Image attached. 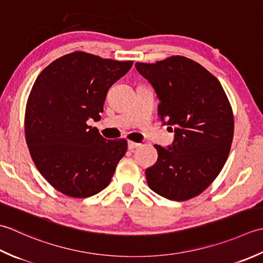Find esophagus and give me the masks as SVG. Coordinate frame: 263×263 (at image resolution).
<instances>
[{
	"instance_id": "esophagus-1",
	"label": "esophagus",
	"mask_w": 263,
	"mask_h": 263,
	"mask_svg": "<svg viewBox=\"0 0 263 263\" xmlns=\"http://www.w3.org/2000/svg\"><path fill=\"white\" fill-rule=\"evenodd\" d=\"M139 146V144L136 142H132V141H128V148L129 149H134Z\"/></svg>"
}]
</instances>
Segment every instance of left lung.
<instances>
[{
  "instance_id": "left-lung-1",
  "label": "left lung",
  "mask_w": 263,
  "mask_h": 263,
  "mask_svg": "<svg viewBox=\"0 0 263 263\" xmlns=\"http://www.w3.org/2000/svg\"><path fill=\"white\" fill-rule=\"evenodd\" d=\"M135 66L158 94L159 118L175 132L173 145H154L158 161L145 171L147 185L168 200L193 199L227 161L234 136L230 102L219 80L186 57Z\"/></svg>"
}]
</instances>
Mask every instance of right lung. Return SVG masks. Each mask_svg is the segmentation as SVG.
<instances>
[{
    "instance_id": "add662e5",
    "label": "right lung",
    "mask_w": 263,
    "mask_h": 263,
    "mask_svg": "<svg viewBox=\"0 0 263 263\" xmlns=\"http://www.w3.org/2000/svg\"><path fill=\"white\" fill-rule=\"evenodd\" d=\"M133 63L76 51L36 78L26 104V142L36 168L62 194L84 199L110 184L127 141H106L87 120L101 119L109 88Z\"/></svg>"
}]
</instances>
